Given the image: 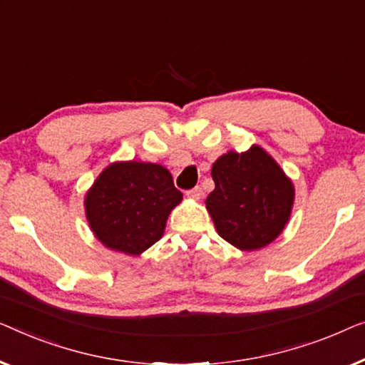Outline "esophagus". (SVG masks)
<instances>
[{"instance_id": "esophagus-1", "label": "esophagus", "mask_w": 365, "mask_h": 365, "mask_svg": "<svg viewBox=\"0 0 365 365\" xmlns=\"http://www.w3.org/2000/svg\"><path fill=\"white\" fill-rule=\"evenodd\" d=\"M187 197H188V198H193V200H200V198L203 197V190H202V187H193L192 190H188Z\"/></svg>"}]
</instances>
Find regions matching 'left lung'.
<instances>
[{
  "instance_id": "obj_1",
  "label": "left lung",
  "mask_w": 365,
  "mask_h": 365,
  "mask_svg": "<svg viewBox=\"0 0 365 365\" xmlns=\"http://www.w3.org/2000/svg\"><path fill=\"white\" fill-rule=\"evenodd\" d=\"M207 208L218 235L245 251L269 245L289 220L294 188L261 147L228 152L213 163Z\"/></svg>"
}]
</instances>
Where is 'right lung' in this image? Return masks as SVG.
I'll list each match as a JSON object with an SVG mask.
<instances>
[{
    "mask_svg": "<svg viewBox=\"0 0 365 365\" xmlns=\"http://www.w3.org/2000/svg\"><path fill=\"white\" fill-rule=\"evenodd\" d=\"M182 202L167 168L117 162L107 167L86 197L92 232L107 248L140 255L162 238L168 215Z\"/></svg>",
    "mask_w": 365,
    "mask_h": 365,
    "instance_id": "1",
    "label": "right lung"
}]
</instances>
